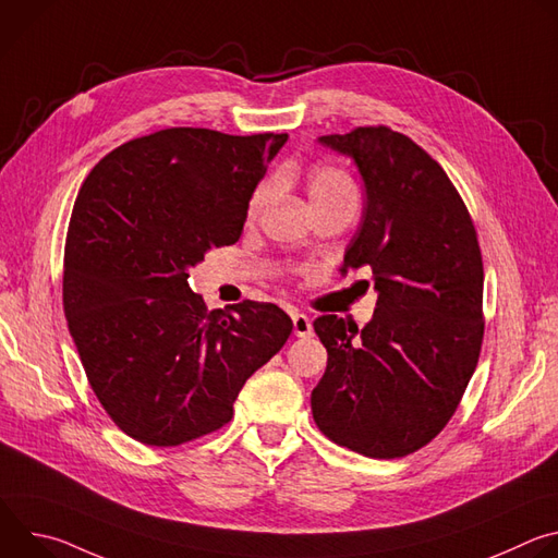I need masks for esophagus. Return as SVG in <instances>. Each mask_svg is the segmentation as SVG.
<instances>
[{
  "mask_svg": "<svg viewBox=\"0 0 558 558\" xmlns=\"http://www.w3.org/2000/svg\"><path fill=\"white\" fill-rule=\"evenodd\" d=\"M291 320H293V333L298 338H308L313 333V325H311V320H308L304 313H293Z\"/></svg>",
  "mask_w": 558,
  "mask_h": 558,
  "instance_id": "34e87169",
  "label": "esophagus"
}]
</instances>
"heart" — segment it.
Returning a JSON list of instances; mask_svg holds the SVG:
<instances>
[{"mask_svg": "<svg viewBox=\"0 0 558 558\" xmlns=\"http://www.w3.org/2000/svg\"><path fill=\"white\" fill-rule=\"evenodd\" d=\"M282 179H289V174L284 172ZM274 194V183L265 181L252 196L250 201V209H247V218L256 220L269 198ZM306 194H308V203L313 207V211H320L333 205H355L357 194H355V183L353 179L336 166H317L308 172L306 177Z\"/></svg>", "mask_w": 558, "mask_h": 558, "instance_id": "b5f03b06", "label": "heart"}]
</instances>
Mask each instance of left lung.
<instances>
[{"label": "left lung", "instance_id": "8db88e82", "mask_svg": "<svg viewBox=\"0 0 558 558\" xmlns=\"http://www.w3.org/2000/svg\"><path fill=\"white\" fill-rule=\"evenodd\" d=\"M320 143L362 174L366 207L340 271L368 267L377 306L362 331L338 315L313 323L329 353L313 420L364 457H407L441 433L480 362V241L448 174L409 136L368 125Z\"/></svg>", "mask_w": 558, "mask_h": 558}]
</instances>
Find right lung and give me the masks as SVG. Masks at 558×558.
Masks as SVG:
<instances>
[{
    "label": "right lung",
    "instance_id": "1",
    "mask_svg": "<svg viewBox=\"0 0 558 558\" xmlns=\"http://www.w3.org/2000/svg\"><path fill=\"white\" fill-rule=\"evenodd\" d=\"M287 134L168 128L93 168L72 207L63 311L97 400L145 446L222 428L245 381L291 336V317L245 300L207 311L187 269L243 233Z\"/></svg>",
    "mask_w": 558,
    "mask_h": 558
}]
</instances>
